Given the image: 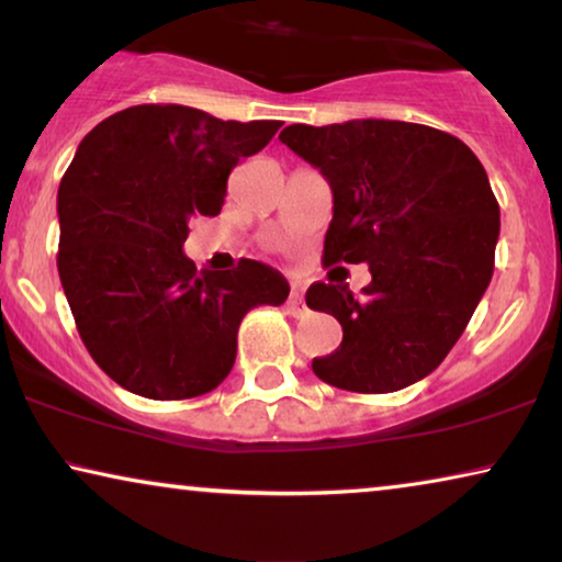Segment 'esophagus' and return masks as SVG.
Instances as JSON below:
<instances>
[{
    "instance_id": "1",
    "label": "esophagus",
    "mask_w": 562,
    "mask_h": 562,
    "mask_svg": "<svg viewBox=\"0 0 562 562\" xmlns=\"http://www.w3.org/2000/svg\"><path fill=\"white\" fill-rule=\"evenodd\" d=\"M286 310H289V314H294V317H299V314H304V310H306V306H304V289L299 286V283H294V286H291Z\"/></svg>"
}]
</instances>
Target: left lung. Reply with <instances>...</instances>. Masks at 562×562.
Here are the masks:
<instances>
[{
  "label": "left lung",
  "instance_id": "1",
  "mask_svg": "<svg viewBox=\"0 0 562 562\" xmlns=\"http://www.w3.org/2000/svg\"><path fill=\"white\" fill-rule=\"evenodd\" d=\"M279 140L333 189L325 266L368 263L363 296L312 283L342 342L312 371L329 386L389 394L435 371L494 273L498 204L481 160L442 130L398 120L289 125Z\"/></svg>",
  "mask_w": 562,
  "mask_h": 562
}]
</instances>
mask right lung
Instances as JSON below:
<instances>
[{"label": "right lung", "mask_w": 562, "mask_h": 562, "mask_svg": "<svg viewBox=\"0 0 562 562\" xmlns=\"http://www.w3.org/2000/svg\"><path fill=\"white\" fill-rule=\"evenodd\" d=\"M279 127L140 104L81 140L58 189V276L83 345L122 389L158 402L217 389L245 314L286 302L271 266L199 273L183 256L189 220L220 214L229 171Z\"/></svg>", "instance_id": "add662e5"}]
</instances>
